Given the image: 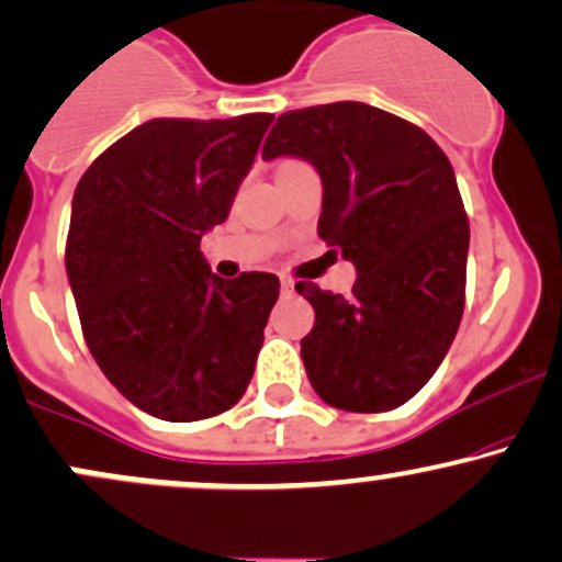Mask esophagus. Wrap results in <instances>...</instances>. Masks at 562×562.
Returning a JSON list of instances; mask_svg holds the SVG:
<instances>
[{"mask_svg":"<svg viewBox=\"0 0 562 562\" xmlns=\"http://www.w3.org/2000/svg\"><path fill=\"white\" fill-rule=\"evenodd\" d=\"M280 290H282V293H285V295H290V293H293V290H295V282L290 280V277H282V280H280Z\"/></svg>","mask_w":562,"mask_h":562,"instance_id":"esophagus-1","label":"esophagus"}]
</instances>
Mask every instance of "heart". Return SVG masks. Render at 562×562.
Here are the masks:
<instances>
[{
	"label": "heart",
	"instance_id": "1",
	"mask_svg": "<svg viewBox=\"0 0 562 562\" xmlns=\"http://www.w3.org/2000/svg\"><path fill=\"white\" fill-rule=\"evenodd\" d=\"M290 164H299V160H288V164H285V166H290ZM285 166H282V169H285Z\"/></svg>",
	"mask_w": 562,
	"mask_h": 562
}]
</instances>
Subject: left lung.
<instances>
[{
    "instance_id": "8db88e82",
    "label": "left lung",
    "mask_w": 562,
    "mask_h": 562,
    "mask_svg": "<svg viewBox=\"0 0 562 562\" xmlns=\"http://www.w3.org/2000/svg\"><path fill=\"white\" fill-rule=\"evenodd\" d=\"M261 156L319 171V237L357 267L351 295L295 285L317 314L301 340L314 391L335 409H396L434 378L465 308L470 224L449 158L364 102L282 113Z\"/></svg>"
}]
</instances>
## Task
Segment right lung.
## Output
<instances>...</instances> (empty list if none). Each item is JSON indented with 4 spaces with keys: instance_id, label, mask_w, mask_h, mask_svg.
Segmentation results:
<instances>
[{
    "instance_id": "obj_1",
    "label": "right lung",
    "mask_w": 562,
    "mask_h": 562,
    "mask_svg": "<svg viewBox=\"0 0 562 562\" xmlns=\"http://www.w3.org/2000/svg\"><path fill=\"white\" fill-rule=\"evenodd\" d=\"M272 119H153L76 184L66 269L83 340L121 396L160 420L222 415L254 378L280 280L211 274L200 237L229 216Z\"/></svg>"
}]
</instances>
